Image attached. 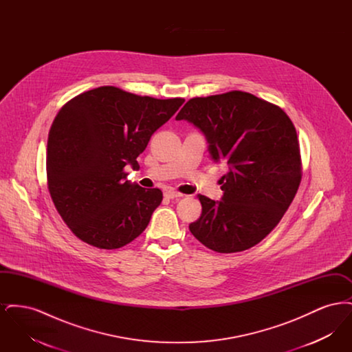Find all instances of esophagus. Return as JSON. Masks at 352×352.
Masks as SVG:
<instances>
[{"label": "esophagus", "mask_w": 352, "mask_h": 352, "mask_svg": "<svg viewBox=\"0 0 352 352\" xmlns=\"http://www.w3.org/2000/svg\"><path fill=\"white\" fill-rule=\"evenodd\" d=\"M165 197L168 198V199H174V198H181V197H184L181 192H177V191H174V190H168V191H165Z\"/></svg>", "instance_id": "34e87169"}]
</instances>
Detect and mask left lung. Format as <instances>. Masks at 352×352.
Masks as SVG:
<instances>
[{
	"label": "left lung",
	"mask_w": 352,
	"mask_h": 352,
	"mask_svg": "<svg viewBox=\"0 0 352 352\" xmlns=\"http://www.w3.org/2000/svg\"><path fill=\"white\" fill-rule=\"evenodd\" d=\"M186 120L207 140L214 162H226L223 197L198 195L201 218L188 226L203 245L234 253L258 244L280 223L301 182L296 128L284 111L241 91L184 104Z\"/></svg>",
	"instance_id": "1"
}]
</instances>
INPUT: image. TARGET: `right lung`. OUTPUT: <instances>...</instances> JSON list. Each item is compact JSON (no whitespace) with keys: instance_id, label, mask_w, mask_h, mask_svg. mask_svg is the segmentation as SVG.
Listing matches in <instances>:
<instances>
[{"instance_id":"1","label":"right lung","mask_w":352,"mask_h":352,"mask_svg":"<svg viewBox=\"0 0 352 352\" xmlns=\"http://www.w3.org/2000/svg\"><path fill=\"white\" fill-rule=\"evenodd\" d=\"M184 99L137 96L99 87L68 101L47 140V182L52 201L68 228L100 250L121 248L144 232L162 201L160 188L126 179L124 168Z\"/></svg>"}]
</instances>
